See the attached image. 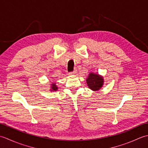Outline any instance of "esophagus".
<instances>
[{
	"instance_id": "1",
	"label": "esophagus",
	"mask_w": 148,
	"mask_h": 148,
	"mask_svg": "<svg viewBox=\"0 0 148 148\" xmlns=\"http://www.w3.org/2000/svg\"><path fill=\"white\" fill-rule=\"evenodd\" d=\"M77 72V69H75V70L73 71L70 72V73H69V75H74V74L76 73Z\"/></svg>"
}]
</instances>
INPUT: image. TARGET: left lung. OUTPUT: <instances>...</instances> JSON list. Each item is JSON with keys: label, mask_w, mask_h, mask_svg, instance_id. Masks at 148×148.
<instances>
[{"label": "left lung", "mask_w": 148, "mask_h": 148, "mask_svg": "<svg viewBox=\"0 0 148 148\" xmlns=\"http://www.w3.org/2000/svg\"><path fill=\"white\" fill-rule=\"evenodd\" d=\"M87 84L89 88L92 91H98L103 84V77L98 74L91 73L87 78Z\"/></svg>", "instance_id": "8db88e82"}]
</instances>
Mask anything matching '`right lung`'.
Returning a JSON list of instances; mask_svg holds the SVG:
<instances>
[{
	"instance_id": "add662e5",
	"label": "right lung",
	"mask_w": 148,
	"mask_h": 148,
	"mask_svg": "<svg viewBox=\"0 0 148 148\" xmlns=\"http://www.w3.org/2000/svg\"><path fill=\"white\" fill-rule=\"evenodd\" d=\"M57 88H58V87H57L56 86V85H55V84H52V89H51V91H57Z\"/></svg>"
}]
</instances>
